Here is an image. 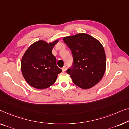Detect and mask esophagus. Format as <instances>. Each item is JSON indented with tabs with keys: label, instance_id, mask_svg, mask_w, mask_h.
<instances>
[{
	"label": "esophagus",
	"instance_id": "obj_1",
	"mask_svg": "<svg viewBox=\"0 0 129 129\" xmlns=\"http://www.w3.org/2000/svg\"><path fill=\"white\" fill-rule=\"evenodd\" d=\"M62 70L63 71H66V66H65V65L62 67Z\"/></svg>",
	"mask_w": 129,
	"mask_h": 129
}]
</instances>
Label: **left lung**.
I'll list each match as a JSON object with an SVG mask.
<instances>
[{
    "mask_svg": "<svg viewBox=\"0 0 129 129\" xmlns=\"http://www.w3.org/2000/svg\"><path fill=\"white\" fill-rule=\"evenodd\" d=\"M64 41L71 51L73 62L67 69L73 82L86 89L98 83L106 69V55L98 40L85 33L64 37Z\"/></svg>",
    "mask_w": 129,
    "mask_h": 129,
    "instance_id": "8db88e82",
    "label": "left lung"
}]
</instances>
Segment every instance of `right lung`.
I'll return each mask as SVG.
<instances>
[{
  "mask_svg": "<svg viewBox=\"0 0 129 129\" xmlns=\"http://www.w3.org/2000/svg\"><path fill=\"white\" fill-rule=\"evenodd\" d=\"M58 40L48 43L43 40L33 43L21 59L23 75L29 85L36 89H46L53 85L62 70L57 65L52 54L53 47Z\"/></svg>",
  "mask_w": 129,
  "mask_h": 129,
  "instance_id": "add662e5",
  "label": "right lung"
}]
</instances>
